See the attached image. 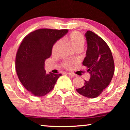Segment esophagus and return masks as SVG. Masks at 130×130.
<instances>
[{
    "instance_id": "34e87169",
    "label": "esophagus",
    "mask_w": 130,
    "mask_h": 130,
    "mask_svg": "<svg viewBox=\"0 0 130 130\" xmlns=\"http://www.w3.org/2000/svg\"><path fill=\"white\" fill-rule=\"evenodd\" d=\"M68 74H69V76H70L71 77H76V74H74V73H69Z\"/></svg>"
}]
</instances>
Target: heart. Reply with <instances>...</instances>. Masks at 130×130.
Segmentation results:
<instances>
[{"instance_id":"heart-1","label":"heart","mask_w":130,"mask_h":130,"mask_svg":"<svg viewBox=\"0 0 130 130\" xmlns=\"http://www.w3.org/2000/svg\"><path fill=\"white\" fill-rule=\"evenodd\" d=\"M67 40L72 44L73 46L76 50L82 49L85 44V38L79 32L75 31L72 32L67 38ZM63 41L62 40H59L57 41L54 45H53L52 49V53L53 54H57L60 51L62 45H63ZM74 61L71 60H65L63 63V66L65 68L67 69H71L72 65L73 64Z\"/></svg>"}]
</instances>
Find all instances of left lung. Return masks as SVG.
Returning a JSON list of instances; mask_svg holds the SVG:
<instances>
[{"label":"left lung","mask_w":130,"mask_h":130,"mask_svg":"<svg viewBox=\"0 0 130 130\" xmlns=\"http://www.w3.org/2000/svg\"><path fill=\"white\" fill-rule=\"evenodd\" d=\"M88 48L83 65L90 74L89 80L76 91L89 98L100 95L111 82L115 70L112 54L107 44L93 32L85 34Z\"/></svg>","instance_id":"1"}]
</instances>
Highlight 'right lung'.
Here are the masks:
<instances>
[{"label": "right lung", "mask_w": 130, "mask_h": 130, "mask_svg": "<svg viewBox=\"0 0 130 130\" xmlns=\"http://www.w3.org/2000/svg\"><path fill=\"white\" fill-rule=\"evenodd\" d=\"M67 32V29H37L21 42L16 56V70L23 86L34 96L48 93L61 76V74L46 73L44 63L51 56L53 45Z\"/></svg>", "instance_id": "1"}]
</instances>
